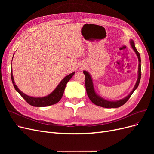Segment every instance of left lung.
<instances>
[{
    "label": "left lung",
    "instance_id": "1",
    "mask_svg": "<svg viewBox=\"0 0 154 154\" xmlns=\"http://www.w3.org/2000/svg\"><path fill=\"white\" fill-rule=\"evenodd\" d=\"M130 44L132 49L134 51L135 53L137 55V58H138V71H137V79L136 84H135L134 88L132 91L130 92V94H128L127 96L125 97L124 98L121 99L119 100H106L103 97H101L96 92V90L94 88V83H93L92 81V78L90 73L87 71H83V72L85 74V88L87 91V94L89 97L91 101L93 103L100 106L104 107V108H118L121 106L124 105L126 102L128 101V100L130 98V96L133 94L134 91L137 88L139 82H140L141 80V57L140 54L139 53L137 50L136 48V46H135L134 42L132 40H130Z\"/></svg>",
    "mask_w": 154,
    "mask_h": 154
}]
</instances>
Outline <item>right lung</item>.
Masks as SVG:
<instances>
[{"label": "right lung", "instance_id": "add662e5", "mask_svg": "<svg viewBox=\"0 0 154 154\" xmlns=\"http://www.w3.org/2000/svg\"><path fill=\"white\" fill-rule=\"evenodd\" d=\"M13 57H14V54L13 56ZM11 66H12V63H11ZM74 74H75V72H73L71 74H69V75L66 76L65 78H63L61 80V82L59 83V84L57 85V87H56L54 89V91L52 92H51L49 94L44 97H32V96H30L24 94V93L22 92L19 88H18V87L16 85L15 81H14L13 76L12 67L11 69V80H12L14 88H15V90L19 93L20 95L29 105L33 106H37V107L47 106H50V105L57 103L62 98V97L65 88H66L67 82L69 81L70 79L74 76Z\"/></svg>", "mask_w": 154, "mask_h": 154}]
</instances>
